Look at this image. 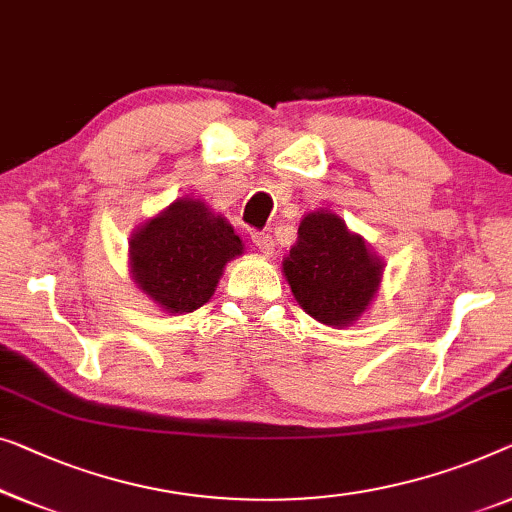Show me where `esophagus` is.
I'll return each mask as SVG.
<instances>
[{"instance_id": "obj_1", "label": "esophagus", "mask_w": 512, "mask_h": 512, "mask_svg": "<svg viewBox=\"0 0 512 512\" xmlns=\"http://www.w3.org/2000/svg\"><path fill=\"white\" fill-rule=\"evenodd\" d=\"M251 240H254L258 251H263L265 256H272L274 254L272 235H268V233H254V235H251Z\"/></svg>"}]
</instances>
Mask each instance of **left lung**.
I'll return each instance as SVG.
<instances>
[{
	"mask_svg": "<svg viewBox=\"0 0 512 512\" xmlns=\"http://www.w3.org/2000/svg\"><path fill=\"white\" fill-rule=\"evenodd\" d=\"M284 277L311 318L332 328L353 325L372 305L383 261L360 235L328 210L302 217L298 240L281 263Z\"/></svg>",
	"mask_w": 512,
	"mask_h": 512,
	"instance_id": "8db88e82",
	"label": "left lung"
}]
</instances>
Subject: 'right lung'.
I'll use <instances>...</instances> for the list:
<instances>
[{
    "mask_svg": "<svg viewBox=\"0 0 512 512\" xmlns=\"http://www.w3.org/2000/svg\"><path fill=\"white\" fill-rule=\"evenodd\" d=\"M244 254L233 226L198 198H180L129 242L133 281L168 314H189L217 291L228 261Z\"/></svg>",
    "mask_w": 512,
    "mask_h": 512,
    "instance_id": "1",
    "label": "right lung"
}]
</instances>
